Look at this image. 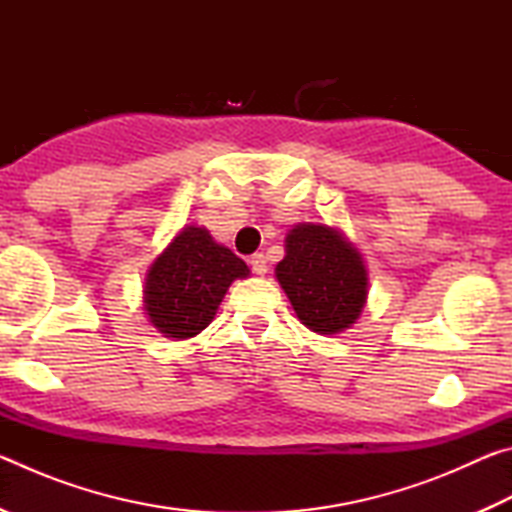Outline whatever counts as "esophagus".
Masks as SVG:
<instances>
[{
  "label": "esophagus",
  "mask_w": 512,
  "mask_h": 512,
  "mask_svg": "<svg viewBox=\"0 0 512 512\" xmlns=\"http://www.w3.org/2000/svg\"><path fill=\"white\" fill-rule=\"evenodd\" d=\"M248 264H250V268H253V273H255V275H266V271H268V266H266V257H264L262 253H255L253 257L248 259Z\"/></svg>",
  "instance_id": "obj_1"
}]
</instances>
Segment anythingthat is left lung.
I'll return each instance as SVG.
<instances>
[{
    "instance_id": "1",
    "label": "left lung",
    "mask_w": 512,
    "mask_h": 512,
    "mask_svg": "<svg viewBox=\"0 0 512 512\" xmlns=\"http://www.w3.org/2000/svg\"><path fill=\"white\" fill-rule=\"evenodd\" d=\"M284 248L275 277L302 325L316 334H339L357 323L368 296L359 250L339 230L316 223L291 228Z\"/></svg>"
}]
</instances>
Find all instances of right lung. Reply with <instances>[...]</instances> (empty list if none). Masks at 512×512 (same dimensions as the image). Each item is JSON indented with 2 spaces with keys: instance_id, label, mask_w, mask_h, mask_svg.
Listing matches in <instances>:
<instances>
[{
  "instance_id": "obj_1",
  "label": "right lung",
  "mask_w": 512,
  "mask_h": 512,
  "mask_svg": "<svg viewBox=\"0 0 512 512\" xmlns=\"http://www.w3.org/2000/svg\"><path fill=\"white\" fill-rule=\"evenodd\" d=\"M248 275L244 259L187 225L146 273L144 309L167 339H192L212 323L230 284Z\"/></svg>"
}]
</instances>
